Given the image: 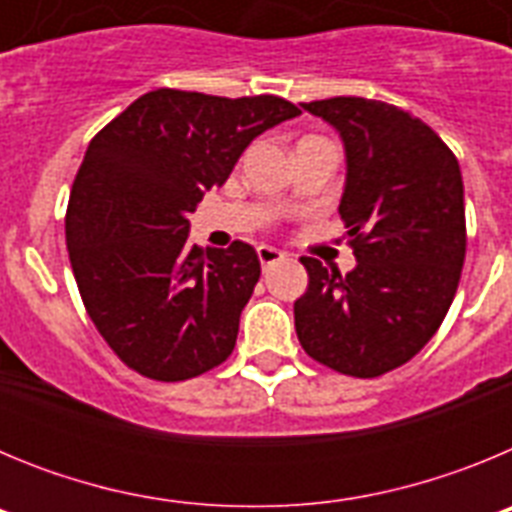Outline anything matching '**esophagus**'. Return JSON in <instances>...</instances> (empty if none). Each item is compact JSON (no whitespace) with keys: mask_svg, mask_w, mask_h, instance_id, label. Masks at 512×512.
<instances>
[{"mask_svg":"<svg viewBox=\"0 0 512 512\" xmlns=\"http://www.w3.org/2000/svg\"><path fill=\"white\" fill-rule=\"evenodd\" d=\"M256 253H259V261H261V266H274V264H279V261H284V256H287V253L284 251H279V248H274V246H259L256 248Z\"/></svg>","mask_w":512,"mask_h":512,"instance_id":"1","label":"esophagus"}]
</instances>
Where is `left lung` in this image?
I'll return each mask as SVG.
<instances>
[{
    "label": "left lung",
    "mask_w": 512,
    "mask_h": 512,
    "mask_svg": "<svg viewBox=\"0 0 512 512\" xmlns=\"http://www.w3.org/2000/svg\"><path fill=\"white\" fill-rule=\"evenodd\" d=\"M302 107L343 140L338 212L356 266L343 277L302 256L310 282L295 302L297 338L336 372L379 377L413 359L454 302L467 253L459 161L395 104L333 97Z\"/></svg>",
    "instance_id": "8db88e82"
}]
</instances>
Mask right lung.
<instances>
[{"instance_id":"right-lung-1","label":"right lung","mask_w":512,"mask_h":512,"mask_svg":"<svg viewBox=\"0 0 512 512\" xmlns=\"http://www.w3.org/2000/svg\"><path fill=\"white\" fill-rule=\"evenodd\" d=\"M297 115L274 94L156 89L92 138L71 189L66 246L89 318L130 369L184 382L233 354L259 256L243 241L189 246V215L256 135Z\"/></svg>"}]
</instances>
